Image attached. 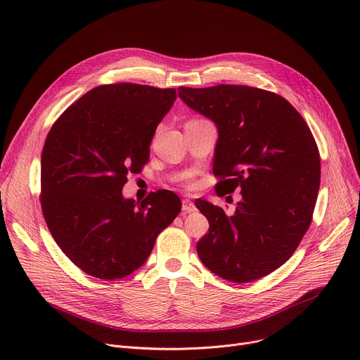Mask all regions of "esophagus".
<instances>
[{"label":"esophagus","instance_id":"34e87169","mask_svg":"<svg viewBox=\"0 0 360 360\" xmlns=\"http://www.w3.org/2000/svg\"><path fill=\"white\" fill-rule=\"evenodd\" d=\"M182 211H184L185 214L195 212V211H196L195 203H193V202H191L189 199H184V200H182Z\"/></svg>","mask_w":360,"mask_h":360}]
</instances>
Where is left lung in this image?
<instances>
[{"mask_svg":"<svg viewBox=\"0 0 360 360\" xmlns=\"http://www.w3.org/2000/svg\"><path fill=\"white\" fill-rule=\"evenodd\" d=\"M185 104L218 129L217 189L240 200L232 215L198 199L210 221L198 243L200 262L236 283L261 279L282 266L311 225L321 185L315 138L300 114L274 92L245 85L178 88Z\"/></svg>","mask_w":360,"mask_h":360,"instance_id":"left-lung-1","label":"left lung"}]
</instances>
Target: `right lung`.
I'll use <instances>...</instances> for the list:
<instances>
[{"instance_id":"obj_1","label":"right lung","mask_w":360,"mask_h":360,"mask_svg":"<svg viewBox=\"0 0 360 360\" xmlns=\"http://www.w3.org/2000/svg\"><path fill=\"white\" fill-rule=\"evenodd\" d=\"M175 98L172 88L101 85L72 104L45 139L42 214L61 250L89 276L114 281L139 269L181 212L171 191L141 203L122 195L127 175L149 160L153 134Z\"/></svg>"}]
</instances>
